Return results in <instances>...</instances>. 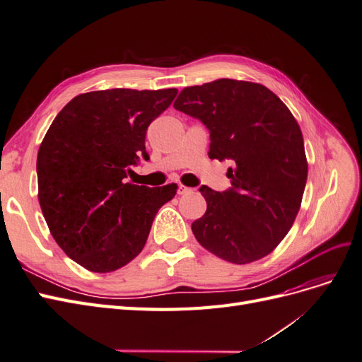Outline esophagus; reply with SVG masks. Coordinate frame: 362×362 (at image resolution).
Masks as SVG:
<instances>
[{
  "label": "esophagus",
  "mask_w": 362,
  "mask_h": 362,
  "mask_svg": "<svg viewBox=\"0 0 362 362\" xmlns=\"http://www.w3.org/2000/svg\"><path fill=\"white\" fill-rule=\"evenodd\" d=\"M193 190L190 189V187H185V185H182V184H180L178 185V194L180 196H184V194H189V193H192Z\"/></svg>",
  "instance_id": "34e87169"
}]
</instances>
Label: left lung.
<instances>
[{"label":"left lung","instance_id":"8db88e82","mask_svg":"<svg viewBox=\"0 0 362 362\" xmlns=\"http://www.w3.org/2000/svg\"><path fill=\"white\" fill-rule=\"evenodd\" d=\"M173 107L210 131V158L231 160V187L202 185L205 214L192 223L196 240L234 264L269 255L287 235L308 177L302 131L267 87L229 78L192 86Z\"/></svg>","mask_w":362,"mask_h":362}]
</instances>
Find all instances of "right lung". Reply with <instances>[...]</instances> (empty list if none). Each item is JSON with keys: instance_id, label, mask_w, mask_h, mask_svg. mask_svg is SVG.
<instances>
[{"instance_id": "add662e5", "label": "right lung", "mask_w": 362, "mask_h": 362, "mask_svg": "<svg viewBox=\"0 0 362 362\" xmlns=\"http://www.w3.org/2000/svg\"><path fill=\"white\" fill-rule=\"evenodd\" d=\"M177 89H110L75 96L63 107L37 152L39 204L57 245L84 269L124 267L144 249L163 204L177 185L127 182L129 168L149 160V124Z\"/></svg>"}]
</instances>
